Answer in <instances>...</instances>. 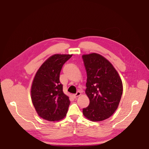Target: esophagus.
I'll list each match as a JSON object with an SVG mask.
<instances>
[{
	"instance_id": "1",
	"label": "esophagus",
	"mask_w": 149,
	"mask_h": 149,
	"mask_svg": "<svg viewBox=\"0 0 149 149\" xmlns=\"http://www.w3.org/2000/svg\"><path fill=\"white\" fill-rule=\"evenodd\" d=\"M81 95V93L80 92V91H77V93L73 95V97H74V98H77V97H78L79 96H80Z\"/></svg>"
}]
</instances>
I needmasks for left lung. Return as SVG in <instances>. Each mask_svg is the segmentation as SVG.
Wrapping results in <instances>:
<instances>
[{"mask_svg": "<svg viewBox=\"0 0 149 149\" xmlns=\"http://www.w3.org/2000/svg\"><path fill=\"white\" fill-rule=\"evenodd\" d=\"M87 73L85 93L90 104L83 115L92 122L109 118L119 105L123 84L118 72L108 60L97 53L82 56Z\"/></svg>", "mask_w": 149, "mask_h": 149, "instance_id": "8db88e82", "label": "left lung"}]
</instances>
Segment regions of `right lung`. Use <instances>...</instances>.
Segmentation results:
<instances>
[{
	"instance_id": "obj_1",
	"label": "right lung",
	"mask_w": 149,
	"mask_h": 149,
	"mask_svg": "<svg viewBox=\"0 0 149 149\" xmlns=\"http://www.w3.org/2000/svg\"><path fill=\"white\" fill-rule=\"evenodd\" d=\"M72 54H56L50 56L40 66L33 79L31 97L38 115L49 122L65 118L70 101L63 93L59 81L60 72Z\"/></svg>"
}]
</instances>
